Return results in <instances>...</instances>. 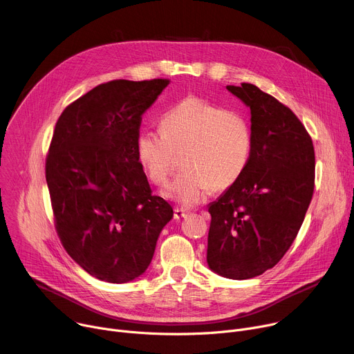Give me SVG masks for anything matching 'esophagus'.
Wrapping results in <instances>:
<instances>
[{
	"label": "esophagus",
	"mask_w": 354,
	"mask_h": 354,
	"mask_svg": "<svg viewBox=\"0 0 354 354\" xmlns=\"http://www.w3.org/2000/svg\"><path fill=\"white\" fill-rule=\"evenodd\" d=\"M187 216V213L185 212V210H180V209H175L174 210V218L175 220H182V218H185Z\"/></svg>",
	"instance_id": "34e87169"
}]
</instances>
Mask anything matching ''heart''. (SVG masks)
I'll return each mask as SVG.
<instances>
[{
    "mask_svg": "<svg viewBox=\"0 0 354 354\" xmlns=\"http://www.w3.org/2000/svg\"><path fill=\"white\" fill-rule=\"evenodd\" d=\"M161 130H141L137 158L149 179L165 186L182 156V172L165 196L185 209L194 207L214 190L231 187L245 172L254 145L246 118L206 99L189 96L168 111Z\"/></svg>",
    "mask_w": 354,
    "mask_h": 354,
    "instance_id": "1",
    "label": "heart"
}]
</instances>
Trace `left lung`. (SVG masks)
I'll use <instances>...</instances> for the list:
<instances>
[{
    "label": "left lung",
    "instance_id": "left-lung-1",
    "mask_svg": "<svg viewBox=\"0 0 354 354\" xmlns=\"http://www.w3.org/2000/svg\"><path fill=\"white\" fill-rule=\"evenodd\" d=\"M250 109L254 145L242 176L209 205V268L245 280L272 269L295 239L315 180L313 140L286 105L254 84L227 85Z\"/></svg>",
    "mask_w": 354,
    "mask_h": 354
}]
</instances>
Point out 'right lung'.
<instances>
[{
	"instance_id": "1",
	"label": "right lung",
	"mask_w": 354,
	"mask_h": 354,
	"mask_svg": "<svg viewBox=\"0 0 354 354\" xmlns=\"http://www.w3.org/2000/svg\"><path fill=\"white\" fill-rule=\"evenodd\" d=\"M168 80H115L68 105L46 158L55 224L67 254L91 276L127 283L154 257L174 217L137 158L141 116Z\"/></svg>"
}]
</instances>
